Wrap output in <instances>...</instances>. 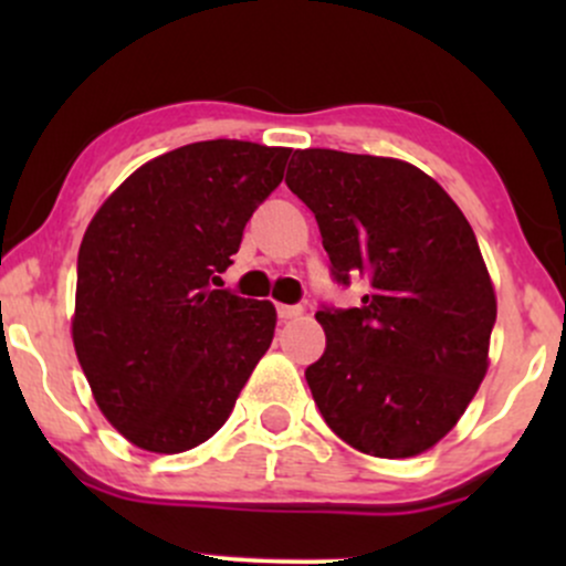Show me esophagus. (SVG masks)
Returning a JSON list of instances; mask_svg holds the SVG:
<instances>
[{"instance_id": "esophagus-1", "label": "esophagus", "mask_w": 566, "mask_h": 566, "mask_svg": "<svg viewBox=\"0 0 566 566\" xmlns=\"http://www.w3.org/2000/svg\"><path fill=\"white\" fill-rule=\"evenodd\" d=\"M279 319L282 322H290V319H297V316H303V305H279Z\"/></svg>"}]
</instances>
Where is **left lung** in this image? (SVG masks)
<instances>
[{
	"mask_svg": "<svg viewBox=\"0 0 566 566\" xmlns=\"http://www.w3.org/2000/svg\"><path fill=\"white\" fill-rule=\"evenodd\" d=\"M287 186L337 282L369 279L361 308L316 314L327 348L305 380L324 423L375 458L431 450L490 367L497 301L471 223L431 175L391 157L303 148Z\"/></svg>",
	"mask_w": 566,
	"mask_h": 566,
	"instance_id": "left-lung-1",
	"label": "left lung"
}]
</instances>
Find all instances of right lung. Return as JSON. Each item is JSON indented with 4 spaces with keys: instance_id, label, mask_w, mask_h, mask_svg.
<instances>
[{
    "instance_id": "add662e5",
    "label": "right lung",
    "mask_w": 566,
    "mask_h": 566,
    "mask_svg": "<svg viewBox=\"0 0 566 566\" xmlns=\"http://www.w3.org/2000/svg\"><path fill=\"white\" fill-rule=\"evenodd\" d=\"M290 154L188 143L138 167L90 220L71 337L95 405L129 444L175 454L210 439L274 340V303L218 287Z\"/></svg>"
}]
</instances>
